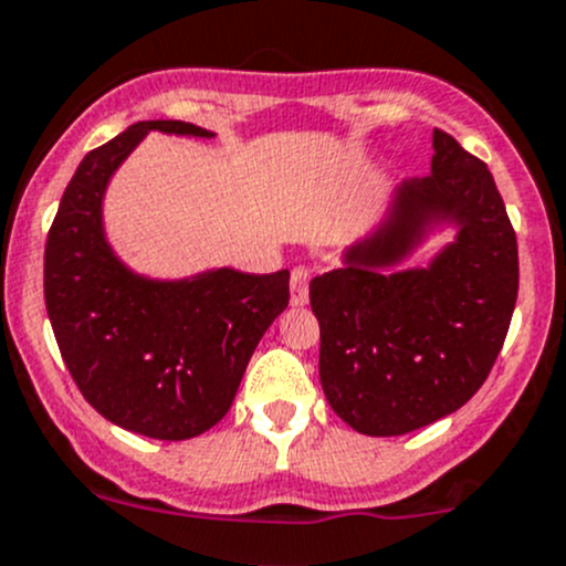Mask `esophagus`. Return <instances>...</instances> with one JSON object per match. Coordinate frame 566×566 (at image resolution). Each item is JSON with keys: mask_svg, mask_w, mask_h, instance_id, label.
Here are the masks:
<instances>
[{"mask_svg": "<svg viewBox=\"0 0 566 566\" xmlns=\"http://www.w3.org/2000/svg\"><path fill=\"white\" fill-rule=\"evenodd\" d=\"M310 268L306 265H295L293 273H290V301L295 306H304L310 301Z\"/></svg>", "mask_w": 566, "mask_h": 566, "instance_id": "34e87169", "label": "esophagus"}]
</instances>
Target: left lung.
Instances as JSON below:
<instances>
[{
	"instance_id": "left-lung-1",
	"label": "left lung",
	"mask_w": 566,
	"mask_h": 566,
	"mask_svg": "<svg viewBox=\"0 0 566 566\" xmlns=\"http://www.w3.org/2000/svg\"><path fill=\"white\" fill-rule=\"evenodd\" d=\"M432 147V172L397 188L386 224L310 284L325 399L364 436H405L462 408L515 312L517 238L488 164L447 130ZM441 218L461 232L430 269L379 271Z\"/></svg>"
}]
</instances>
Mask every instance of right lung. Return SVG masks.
Listing matches in <instances>:
<instances>
[{
  "mask_svg": "<svg viewBox=\"0 0 566 566\" xmlns=\"http://www.w3.org/2000/svg\"><path fill=\"white\" fill-rule=\"evenodd\" d=\"M147 130L213 136L182 119L130 125L78 164L45 241L43 293L62 361L104 419L158 441L224 419L256 342L290 301V271L232 268L186 282L136 276L108 249V177Z\"/></svg>",
  "mask_w": 566,
  "mask_h": 566,
  "instance_id": "right-lung-1",
  "label": "right lung"
}]
</instances>
